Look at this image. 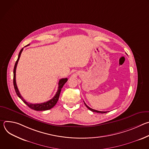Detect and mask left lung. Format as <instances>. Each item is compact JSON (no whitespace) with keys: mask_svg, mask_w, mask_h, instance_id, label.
I'll use <instances>...</instances> for the list:
<instances>
[{"mask_svg":"<svg viewBox=\"0 0 149 149\" xmlns=\"http://www.w3.org/2000/svg\"><path fill=\"white\" fill-rule=\"evenodd\" d=\"M84 104H85V105H86V107L90 110H91V111H93V112H96V113H102V114H103V113H107V112H109V111H97V110H94V109H91L90 107H89L84 102Z\"/></svg>","mask_w":149,"mask_h":149,"instance_id":"obj_1","label":"left lung"}]
</instances>
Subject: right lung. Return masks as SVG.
Instances as JSON below:
<instances>
[{
  "label": "right lung",
  "instance_id": "1",
  "mask_svg": "<svg viewBox=\"0 0 149 149\" xmlns=\"http://www.w3.org/2000/svg\"><path fill=\"white\" fill-rule=\"evenodd\" d=\"M29 44L27 45L25 47H27V46H29ZM23 49H24V48H22L19 52L17 59V61L15 63V65L14 69H13V86H14V88H15V90L16 91V93L17 95L23 101V102L25 104H26L29 108H31L32 110H36V111H45V110H50L51 109H52V107H54L55 104H56L57 101H58L61 89L62 88L63 85H64L67 82V81H68V79L67 78H62L59 81L58 91H57L56 94L55 95V96L51 100H49V101H48L45 102H42V103H40V104H32V103H29V102H26L24 100V98L22 97V95H20L19 90H18V88L17 87L16 83V67H17V62L19 61V59L20 58L21 53H22Z\"/></svg>",
  "mask_w": 149,
  "mask_h": 149
}]
</instances>
